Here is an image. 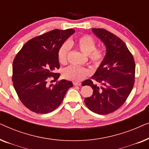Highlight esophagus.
Returning <instances> with one entry per match:
<instances>
[{
    "instance_id": "34e87169",
    "label": "esophagus",
    "mask_w": 149,
    "mask_h": 149,
    "mask_svg": "<svg viewBox=\"0 0 149 149\" xmlns=\"http://www.w3.org/2000/svg\"><path fill=\"white\" fill-rule=\"evenodd\" d=\"M73 85H75V86H80L81 83L80 82H73Z\"/></svg>"
}]
</instances>
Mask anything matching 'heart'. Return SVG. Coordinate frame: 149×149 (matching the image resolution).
<instances>
[{
    "label": "heart",
    "mask_w": 149,
    "mask_h": 149,
    "mask_svg": "<svg viewBox=\"0 0 149 149\" xmlns=\"http://www.w3.org/2000/svg\"><path fill=\"white\" fill-rule=\"evenodd\" d=\"M74 43L83 53L87 55L89 61L94 68H98L104 62L107 56L105 49L96 47V42L94 38L88 34H84L77 38ZM72 44V43H71ZM70 45L68 42H64L58 51V58L60 64L67 62L68 55ZM89 74L88 69L83 66H70L63 70V77L68 80L81 81L86 78Z\"/></svg>",
    "instance_id": "obj_1"
}]
</instances>
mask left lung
<instances>
[{
  "label": "left lung",
  "instance_id": "left-lung-1",
  "mask_svg": "<svg viewBox=\"0 0 149 149\" xmlns=\"http://www.w3.org/2000/svg\"><path fill=\"white\" fill-rule=\"evenodd\" d=\"M107 47L102 65L91 79L83 85L93 89V94L85 98L87 107L99 115H108L119 109L125 103L133 89L136 64L134 57L125 42L103 28H92Z\"/></svg>",
  "mask_w": 149,
  "mask_h": 149
}]
</instances>
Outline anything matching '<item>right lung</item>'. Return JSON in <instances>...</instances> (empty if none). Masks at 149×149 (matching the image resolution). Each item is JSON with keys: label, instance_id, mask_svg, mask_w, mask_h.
I'll return each instance as SVG.
<instances>
[{"label": "right lung", "instance_id": "1", "mask_svg": "<svg viewBox=\"0 0 149 149\" xmlns=\"http://www.w3.org/2000/svg\"><path fill=\"white\" fill-rule=\"evenodd\" d=\"M74 32L72 28L56 29L35 36L24 44L14 58L13 87L22 103L34 113L54 111L73 86L69 81H56L60 74L56 70L60 68L58 49ZM49 79H54L56 83L49 85Z\"/></svg>", "mask_w": 149, "mask_h": 149}]
</instances>
